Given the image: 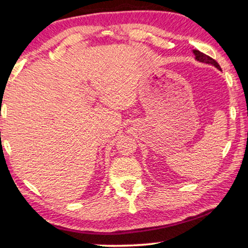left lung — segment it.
Wrapping results in <instances>:
<instances>
[{"label": "left lung", "mask_w": 248, "mask_h": 248, "mask_svg": "<svg viewBox=\"0 0 248 248\" xmlns=\"http://www.w3.org/2000/svg\"><path fill=\"white\" fill-rule=\"evenodd\" d=\"M193 54L195 55V60L197 62H201V63H205V64H209V65H213L215 66L217 70L222 71V68L218 65V63L216 62L215 60H213L212 58H209L208 55L204 54V53H202L200 51H196V49H193Z\"/></svg>", "instance_id": "8db88e82"}]
</instances>
